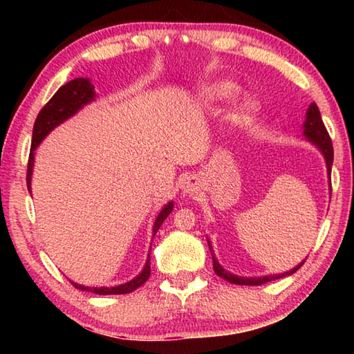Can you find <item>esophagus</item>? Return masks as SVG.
<instances>
[{
  "mask_svg": "<svg viewBox=\"0 0 354 354\" xmlns=\"http://www.w3.org/2000/svg\"><path fill=\"white\" fill-rule=\"evenodd\" d=\"M196 189H198V181H196V178L195 176L187 178V181L184 183V187H183L185 194L194 195V194H196Z\"/></svg>",
  "mask_w": 354,
  "mask_h": 354,
  "instance_id": "34e87169",
  "label": "esophagus"
}]
</instances>
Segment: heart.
Listing matches in <instances>:
<instances>
[{
    "label": "heart",
    "instance_id": "obj_1",
    "mask_svg": "<svg viewBox=\"0 0 354 354\" xmlns=\"http://www.w3.org/2000/svg\"><path fill=\"white\" fill-rule=\"evenodd\" d=\"M237 93L239 87L236 82L227 80H218L209 82L207 86L203 87L200 92V98L205 101L206 104H218L223 103L226 100L234 98ZM257 112H259V104H257L256 101L245 100L242 103L236 104L226 113L225 122L227 124H241L253 118Z\"/></svg>",
    "mask_w": 354,
    "mask_h": 354
}]
</instances>
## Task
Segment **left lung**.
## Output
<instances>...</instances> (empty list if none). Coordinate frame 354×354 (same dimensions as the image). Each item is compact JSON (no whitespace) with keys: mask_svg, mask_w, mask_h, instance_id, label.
<instances>
[{"mask_svg":"<svg viewBox=\"0 0 354 354\" xmlns=\"http://www.w3.org/2000/svg\"><path fill=\"white\" fill-rule=\"evenodd\" d=\"M303 136L310 145H314L319 151L322 153L323 159H325L326 164V173H328V181H329V196H331V167H333V159H334V149H333V143L331 139H329L328 131L323 124V120L320 115L319 107H317L315 103H310L308 111H306V118L303 122ZM207 245L211 248V254H212V261H214V272L218 274L220 278L226 279L227 283L232 284H241V286H261L266 283H270V281L284 278V277H290L292 273H295L299 267L303 266L304 261H301L290 270H287L284 273H277V274H263V277H239V274H234L231 272H227L226 268L217 261V257L214 254L212 250V243L207 239Z\"/></svg>","mask_w":354,"mask_h":354,"instance_id":"left-lung-1","label":"left lung"}]
</instances>
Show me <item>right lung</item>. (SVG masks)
Instances as JSON below:
<instances>
[{"label":"right lung","instance_id":"right-lung-1","mask_svg":"<svg viewBox=\"0 0 354 354\" xmlns=\"http://www.w3.org/2000/svg\"><path fill=\"white\" fill-rule=\"evenodd\" d=\"M97 100V92H95V86L91 82L88 77H75L73 81H70L62 86L59 91L53 95V98L48 101L44 109L39 112L37 118H35L34 129H32V143H31V154H29V162H28V175H26V184L28 190L31 192V181H32V171H34V153L37 147L44 142L45 137L51 133L53 129L57 128L59 124L67 122L68 118L76 115L84 106L91 104L92 101ZM175 207V203L169 201L167 205L160 209L158 217H156L153 223V237L156 232L164 223V220L169 217L170 212ZM149 251L145 261V266L140 270V273L134 277L133 279L127 281V283L118 284V286H111V287H88L77 284L75 281H70L76 289L80 290H87L98 293V295H122V293H129L136 290L137 287H140L145 281L149 278V273H151V268H149Z\"/></svg>","mask_w":354,"mask_h":354}]
</instances>
